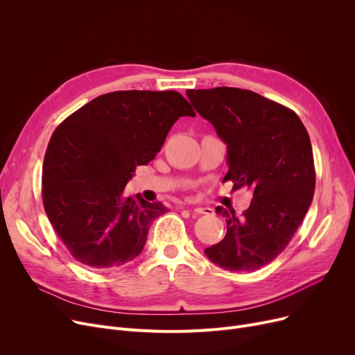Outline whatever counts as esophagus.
<instances>
[{
  "label": "esophagus",
  "mask_w": 355,
  "mask_h": 355,
  "mask_svg": "<svg viewBox=\"0 0 355 355\" xmlns=\"http://www.w3.org/2000/svg\"><path fill=\"white\" fill-rule=\"evenodd\" d=\"M193 213L210 216V214H213L214 211H213V209H210V207H194V209H193Z\"/></svg>",
  "instance_id": "34e87169"
}]
</instances>
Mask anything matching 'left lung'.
Listing matches in <instances>:
<instances>
[{
  "mask_svg": "<svg viewBox=\"0 0 355 355\" xmlns=\"http://www.w3.org/2000/svg\"><path fill=\"white\" fill-rule=\"evenodd\" d=\"M187 96L227 145L225 181L232 180L236 190H253L240 217L234 210L216 209L226 217L227 233L204 253L226 270H257L284 252L312 202L309 135L293 110L252 90L190 89Z\"/></svg>",
  "mask_w": 355,
  "mask_h": 355,
  "instance_id": "8db88e82",
  "label": "left lung"
}]
</instances>
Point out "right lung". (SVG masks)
<instances>
[{
	"label": "right lung",
	"mask_w": 355,
	"mask_h": 355,
	"mask_svg": "<svg viewBox=\"0 0 355 355\" xmlns=\"http://www.w3.org/2000/svg\"><path fill=\"white\" fill-rule=\"evenodd\" d=\"M181 116H196L174 90H118L66 118L43 162V204L54 232L85 266L119 268L144 249L153 221L166 211L123 190L138 165L154 159Z\"/></svg>",
	"instance_id": "obj_1"
}]
</instances>
